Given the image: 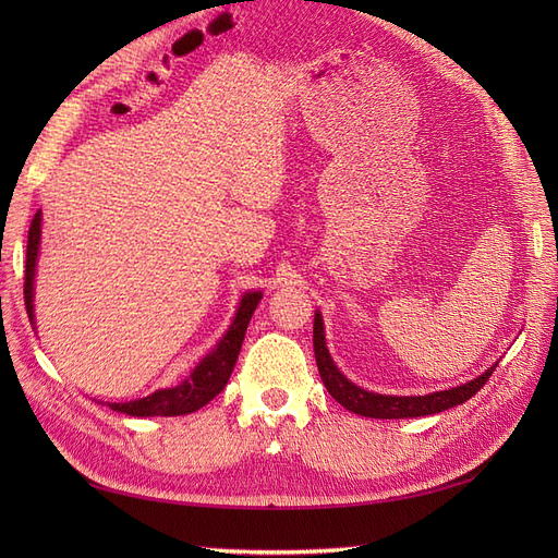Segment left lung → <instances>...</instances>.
I'll list each match as a JSON object with an SVG mask.
<instances>
[{
  "label": "left lung",
  "instance_id": "left-lung-1",
  "mask_svg": "<svg viewBox=\"0 0 558 558\" xmlns=\"http://www.w3.org/2000/svg\"><path fill=\"white\" fill-rule=\"evenodd\" d=\"M314 356L318 365V375L324 379L328 393L349 412L369 416V418H412V416H428V414L456 408V404H461L475 396L498 365L494 363L486 373L461 386L447 388V391H435L428 396H384V393L365 391V388L347 379L340 373V367L335 365L330 351L326 347V328H324V316H320V312L314 314Z\"/></svg>",
  "mask_w": 558,
  "mask_h": 558
}]
</instances>
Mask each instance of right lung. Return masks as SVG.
Returning <instances> with one entry per match:
<instances>
[{
  "instance_id": "1",
  "label": "right lung",
  "mask_w": 558,
  "mask_h": 558,
  "mask_svg": "<svg viewBox=\"0 0 558 558\" xmlns=\"http://www.w3.org/2000/svg\"><path fill=\"white\" fill-rule=\"evenodd\" d=\"M39 244H41V211H37L35 218H32L29 238H27V263H25V310L32 326H35V275H37ZM260 298H263L260 291H248L242 295L240 307L234 312V318L230 328L226 330V335L181 384L172 388H160V391H154L140 400L109 402V408L113 412L130 414V416H181V414H191L199 408H205L211 398H216L226 388L234 369V363H238L248 320L253 312H256Z\"/></svg>"
}]
</instances>
